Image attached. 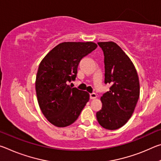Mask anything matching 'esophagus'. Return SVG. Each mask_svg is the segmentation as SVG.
I'll use <instances>...</instances> for the list:
<instances>
[{"instance_id": "esophagus-1", "label": "esophagus", "mask_w": 161, "mask_h": 161, "mask_svg": "<svg viewBox=\"0 0 161 161\" xmlns=\"http://www.w3.org/2000/svg\"><path fill=\"white\" fill-rule=\"evenodd\" d=\"M97 97V95L96 93H92L90 94V99H95Z\"/></svg>"}]
</instances>
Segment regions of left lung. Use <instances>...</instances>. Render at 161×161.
Returning a JSON list of instances; mask_svg holds the SVG:
<instances>
[{
    "instance_id": "obj_1",
    "label": "left lung",
    "mask_w": 161,
    "mask_h": 161,
    "mask_svg": "<svg viewBox=\"0 0 161 161\" xmlns=\"http://www.w3.org/2000/svg\"><path fill=\"white\" fill-rule=\"evenodd\" d=\"M104 54L105 83L109 91L101 97L102 108L97 119L103 128L116 130L133 115L140 95L137 71L129 56L112 41L98 42Z\"/></svg>"
}]
</instances>
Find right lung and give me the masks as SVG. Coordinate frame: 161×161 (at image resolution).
<instances>
[{
    "mask_svg": "<svg viewBox=\"0 0 161 161\" xmlns=\"http://www.w3.org/2000/svg\"><path fill=\"white\" fill-rule=\"evenodd\" d=\"M97 47L93 42H64L40 62L35 80L37 102L43 115L57 127L69 126L78 119L89 94L68 84L74 80L84 57Z\"/></svg>",
    "mask_w": 161,
    "mask_h": 161,
    "instance_id": "1",
    "label": "right lung"
}]
</instances>
